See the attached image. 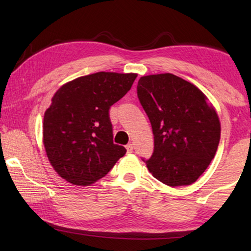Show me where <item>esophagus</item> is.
Instances as JSON below:
<instances>
[{
    "label": "esophagus",
    "instance_id": "34e87169",
    "mask_svg": "<svg viewBox=\"0 0 251 251\" xmlns=\"http://www.w3.org/2000/svg\"><path fill=\"white\" fill-rule=\"evenodd\" d=\"M125 147H126V151H127V152H128V154H130V152H133V151H134L133 144H128V145H126Z\"/></svg>",
    "mask_w": 251,
    "mask_h": 251
}]
</instances>
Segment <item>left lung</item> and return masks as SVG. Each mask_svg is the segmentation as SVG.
<instances>
[{"mask_svg": "<svg viewBox=\"0 0 251 251\" xmlns=\"http://www.w3.org/2000/svg\"><path fill=\"white\" fill-rule=\"evenodd\" d=\"M137 95L154 134L148 171L167 186L194 184L218 148L215 107L197 86L171 73L142 76Z\"/></svg>", "mask_w": 251, "mask_h": 251, "instance_id": "1", "label": "left lung"}]
</instances>
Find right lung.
Returning <instances> with one entry per match:
<instances>
[{
  "mask_svg": "<svg viewBox=\"0 0 251 251\" xmlns=\"http://www.w3.org/2000/svg\"><path fill=\"white\" fill-rule=\"evenodd\" d=\"M136 73H99L62 85L43 121L46 156L59 177L90 186L104 177L126 154L113 143L109 107L130 90Z\"/></svg>",
  "mask_w": 251,
  "mask_h": 251,
  "instance_id": "1",
  "label": "right lung"
}]
</instances>
